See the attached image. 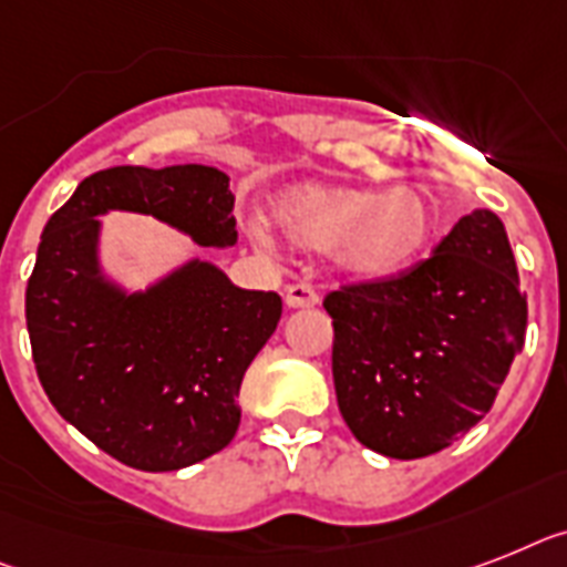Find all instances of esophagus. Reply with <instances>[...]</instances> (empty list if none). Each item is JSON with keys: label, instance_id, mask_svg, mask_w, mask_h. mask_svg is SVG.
Returning <instances> with one entry per match:
<instances>
[{"label": "esophagus", "instance_id": "1", "mask_svg": "<svg viewBox=\"0 0 567 567\" xmlns=\"http://www.w3.org/2000/svg\"><path fill=\"white\" fill-rule=\"evenodd\" d=\"M287 303L292 310H307V307H316L318 303V292L310 284H292L287 289Z\"/></svg>", "mask_w": 567, "mask_h": 567}]
</instances>
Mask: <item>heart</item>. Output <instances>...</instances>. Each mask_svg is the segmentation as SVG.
<instances>
[{
	"instance_id": "1",
	"label": "heart",
	"mask_w": 567,
	"mask_h": 567,
	"mask_svg": "<svg viewBox=\"0 0 567 567\" xmlns=\"http://www.w3.org/2000/svg\"><path fill=\"white\" fill-rule=\"evenodd\" d=\"M275 223L295 246L336 251L350 275L385 280L405 272L437 228V208L423 188H292L275 203Z\"/></svg>"
}]
</instances>
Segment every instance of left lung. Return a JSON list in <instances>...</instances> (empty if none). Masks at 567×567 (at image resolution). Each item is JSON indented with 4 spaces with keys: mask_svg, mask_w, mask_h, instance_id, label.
I'll use <instances>...</instances> for the list:
<instances>
[{
    "mask_svg": "<svg viewBox=\"0 0 567 567\" xmlns=\"http://www.w3.org/2000/svg\"><path fill=\"white\" fill-rule=\"evenodd\" d=\"M339 411L362 446L414 461L493 409L525 344L527 298L493 210H472L396 278L324 298Z\"/></svg>",
    "mask_w": 567,
    "mask_h": 567,
    "instance_id": "1",
    "label": "left lung"
}]
</instances>
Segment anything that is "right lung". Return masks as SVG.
I'll list each match as a JSON object with an SVG mask.
<instances>
[{
	"label": "right lung",
	"instance_id": "right-lung-1",
	"mask_svg": "<svg viewBox=\"0 0 567 567\" xmlns=\"http://www.w3.org/2000/svg\"><path fill=\"white\" fill-rule=\"evenodd\" d=\"M217 167L97 171L51 214L25 289L37 377L65 423L115 461L173 472L226 449L240 385L280 321V295L234 287L190 260L147 292H124L97 264V214L135 210L199 246L237 243Z\"/></svg>",
	"mask_w": 567,
	"mask_h": 567
}]
</instances>
